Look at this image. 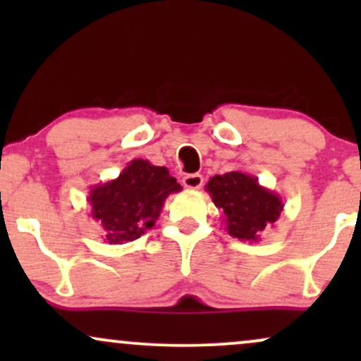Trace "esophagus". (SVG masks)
Segmentation results:
<instances>
[{
    "label": "esophagus",
    "mask_w": 361,
    "mask_h": 361,
    "mask_svg": "<svg viewBox=\"0 0 361 361\" xmlns=\"http://www.w3.org/2000/svg\"><path fill=\"white\" fill-rule=\"evenodd\" d=\"M185 188L190 190H198L202 185H204V176L198 175V173H192V175H186L183 178Z\"/></svg>",
    "instance_id": "1"
}]
</instances>
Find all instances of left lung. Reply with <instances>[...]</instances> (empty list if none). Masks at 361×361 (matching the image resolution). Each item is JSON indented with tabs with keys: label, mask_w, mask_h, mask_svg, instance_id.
I'll list each match as a JSON object with an SVG mask.
<instances>
[{
	"label": "left lung",
	"mask_w": 361,
	"mask_h": 361,
	"mask_svg": "<svg viewBox=\"0 0 361 361\" xmlns=\"http://www.w3.org/2000/svg\"><path fill=\"white\" fill-rule=\"evenodd\" d=\"M217 209L224 212L222 222L233 238L258 243L259 235L280 219L283 200L273 190L261 186L258 178L244 171L215 175L205 185Z\"/></svg>",
	"instance_id": "8db88e82"
}]
</instances>
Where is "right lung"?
Here are the masks:
<instances>
[{"mask_svg":"<svg viewBox=\"0 0 361 361\" xmlns=\"http://www.w3.org/2000/svg\"><path fill=\"white\" fill-rule=\"evenodd\" d=\"M178 192L181 185L168 168L132 159L118 178L91 186V217L100 222L109 244L130 243L154 227L164 200Z\"/></svg>","mask_w":361,"mask_h":361,"instance_id":"obj_1","label":"right lung"}]
</instances>
